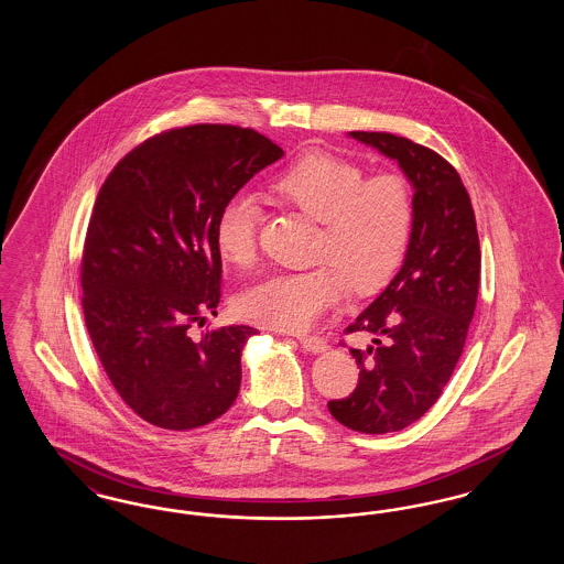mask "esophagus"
<instances>
[{"instance_id":"34e87169","label":"esophagus","mask_w":564,"mask_h":564,"mask_svg":"<svg viewBox=\"0 0 564 564\" xmlns=\"http://www.w3.org/2000/svg\"><path fill=\"white\" fill-rule=\"evenodd\" d=\"M297 340L304 349L311 350V352H322L327 349V343L319 336H297Z\"/></svg>"}]
</instances>
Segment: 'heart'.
Listing matches in <instances>:
<instances>
[{
  "mask_svg": "<svg viewBox=\"0 0 564 564\" xmlns=\"http://www.w3.org/2000/svg\"><path fill=\"white\" fill-rule=\"evenodd\" d=\"M281 207L319 221L315 269L276 274L239 300L249 322L302 332L334 311L355 285L361 294L384 288L400 270L414 230V196L400 173L368 175L357 162L308 152L269 182ZM256 203L242 194L228 198L214 221L219 260L237 270L258 258Z\"/></svg>",
  "mask_w": 564,
  "mask_h": 564,
  "instance_id": "b5f03b06",
  "label": "heart"
}]
</instances>
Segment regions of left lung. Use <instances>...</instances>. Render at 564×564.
I'll return each instance as SVG.
<instances>
[{"mask_svg":"<svg viewBox=\"0 0 564 564\" xmlns=\"http://www.w3.org/2000/svg\"><path fill=\"white\" fill-rule=\"evenodd\" d=\"M398 161L414 188V230L402 269L345 329L375 345L350 349L359 380L332 416L361 433H391L419 421L455 372L480 288V239L455 166L430 148L391 133L352 131Z\"/></svg>","mask_w":564,"mask_h":564,"instance_id":"obj_1","label":"left lung"}]
</instances>
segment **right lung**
Listing matches in <instances>:
<instances>
[{
  "label": "right lung",
  "mask_w": 564,
  "mask_h": 564,
  "mask_svg": "<svg viewBox=\"0 0 564 564\" xmlns=\"http://www.w3.org/2000/svg\"><path fill=\"white\" fill-rule=\"evenodd\" d=\"M283 156L232 124L154 134L118 162L97 194L82 251L84 319L116 393L161 430L203 427L239 395L241 350L256 334L217 315L219 207Z\"/></svg>",
  "instance_id": "right-lung-1"
}]
</instances>
